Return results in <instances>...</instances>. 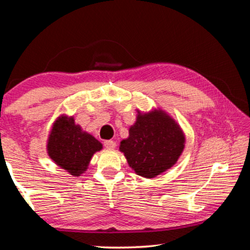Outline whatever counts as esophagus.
<instances>
[{
  "label": "esophagus",
  "instance_id": "34e87169",
  "mask_svg": "<svg viewBox=\"0 0 250 250\" xmlns=\"http://www.w3.org/2000/svg\"><path fill=\"white\" fill-rule=\"evenodd\" d=\"M104 146L107 147V149H113V147L116 146V142L112 141V140H107L104 142Z\"/></svg>",
  "mask_w": 250,
  "mask_h": 250
}]
</instances>
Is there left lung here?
Here are the masks:
<instances>
[{
  "mask_svg": "<svg viewBox=\"0 0 250 250\" xmlns=\"http://www.w3.org/2000/svg\"><path fill=\"white\" fill-rule=\"evenodd\" d=\"M184 146L180 125L163 110L154 109L147 113L138 111L137 121L119 149L138 175L152 179L174 166Z\"/></svg>",
  "mask_w": 250,
  "mask_h": 250,
  "instance_id": "1",
  "label": "left lung"
}]
</instances>
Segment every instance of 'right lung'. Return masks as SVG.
I'll return each instance as SVG.
<instances>
[{"instance_id": "right-lung-1", "label": "right lung", "mask_w": 250, "mask_h": 250, "mask_svg": "<svg viewBox=\"0 0 250 250\" xmlns=\"http://www.w3.org/2000/svg\"><path fill=\"white\" fill-rule=\"evenodd\" d=\"M103 145L76 125L74 117L61 116L54 122L47 141V153L58 167L69 174L80 176Z\"/></svg>"}]
</instances>
